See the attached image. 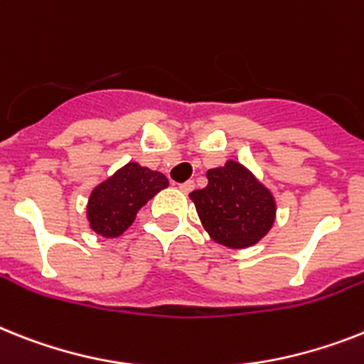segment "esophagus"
<instances>
[{
  "label": "esophagus",
  "mask_w": 364,
  "mask_h": 364,
  "mask_svg": "<svg viewBox=\"0 0 364 364\" xmlns=\"http://www.w3.org/2000/svg\"><path fill=\"white\" fill-rule=\"evenodd\" d=\"M178 188H180V191H184V193H189V191H193L195 182H193V180H188V182H184V184H180Z\"/></svg>",
  "instance_id": "1"
}]
</instances>
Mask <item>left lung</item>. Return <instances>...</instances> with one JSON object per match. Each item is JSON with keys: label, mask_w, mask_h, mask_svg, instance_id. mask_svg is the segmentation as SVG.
<instances>
[{"label": "left lung", "mask_w": 364, "mask_h": 364, "mask_svg": "<svg viewBox=\"0 0 364 364\" xmlns=\"http://www.w3.org/2000/svg\"><path fill=\"white\" fill-rule=\"evenodd\" d=\"M208 186L189 193L203 229L215 243L245 249L269 232L277 204L266 186L242 165L229 160L223 167L208 169Z\"/></svg>", "instance_id": "8db88e82"}]
</instances>
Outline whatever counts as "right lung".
Returning <instances> with one entry per match:
<instances>
[{"mask_svg": "<svg viewBox=\"0 0 364 364\" xmlns=\"http://www.w3.org/2000/svg\"><path fill=\"white\" fill-rule=\"evenodd\" d=\"M167 186L169 180L160 171H152L135 161L126 164L89 195V227L104 238L121 236L134 223L137 212Z\"/></svg>", "mask_w": 364, "mask_h": 364, "instance_id": "right-lung-1", "label": "right lung"}]
</instances>
